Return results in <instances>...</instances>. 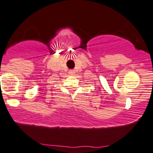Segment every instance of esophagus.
Returning <instances> with one entry per match:
<instances>
[{"label": "esophagus", "mask_w": 153, "mask_h": 153, "mask_svg": "<svg viewBox=\"0 0 153 153\" xmlns=\"http://www.w3.org/2000/svg\"><path fill=\"white\" fill-rule=\"evenodd\" d=\"M68 73H69V74L71 75V76H74V75L75 74V71L74 70H70Z\"/></svg>", "instance_id": "34e87169"}]
</instances>
